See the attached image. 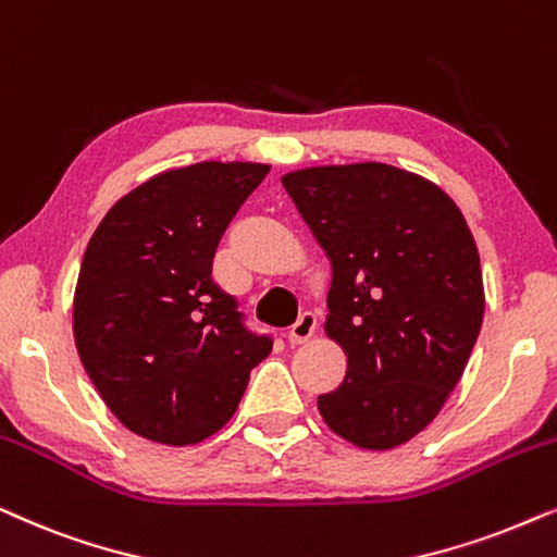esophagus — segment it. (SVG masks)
Here are the masks:
<instances>
[{
  "instance_id": "obj_1",
  "label": "esophagus",
  "mask_w": 557,
  "mask_h": 557,
  "mask_svg": "<svg viewBox=\"0 0 557 557\" xmlns=\"http://www.w3.org/2000/svg\"><path fill=\"white\" fill-rule=\"evenodd\" d=\"M314 330H317V312L299 314V320H296L292 324V330H288V343H292V345L307 343L309 337L314 335Z\"/></svg>"
}]
</instances>
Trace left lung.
Listing matches in <instances>:
<instances>
[{"mask_svg":"<svg viewBox=\"0 0 557 557\" xmlns=\"http://www.w3.org/2000/svg\"><path fill=\"white\" fill-rule=\"evenodd\" d=\"M281 184L330 258L324 335L348 356L317 409L348 443L392 450L435 420L481 332L471 230L437 184L388 163L309 165Z\"/></svg>","mask_w":557,"mask_h":557,"instance_id":"left-lung-1","label":"left lung"}]
</instances>
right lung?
<instances>
[{
	"label": "right lung",
	"mask_w": 557,
	"mask_h": 557,
	"mask_svg": "<svg viewBox=\"0 0 557 557\" xmlns=\"http://www.w3.org/2000/svg\"><path fill=\"white\" fill-rule=\"evenodd\" d=\"M269 163L201 161L117 199L86 245L74 292L78 358L135 435L184 447L225 428L269 337L212 281L230 220Z\"/></svg>",
	"instance_id": "1"
}]
</instances>
